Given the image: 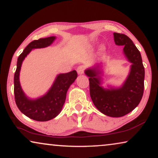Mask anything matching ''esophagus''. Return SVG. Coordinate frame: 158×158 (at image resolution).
Listing matches in <instances>:
<instances>
[{"mask_svg": "<svg viewBox=\"0 0 158 158\" xmlns=\"http://www.w3.org/2000/svg\"><path fill=\"white\" fill-rule=\"evenodd\" d=\"M84 66H79L77 69V73H78V74H79V75L84 74Z\"/></svg>", "mask_w": 158, "mask_h": 158, "instance_id": "1", "label": "esophagus"}]
</instances>
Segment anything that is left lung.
<instances>
[{
  "instance_id": "1",
  "label": "left lung",
  "mask_w": 158,
  "mask_h": 158,
  "mask_svg": "<svg viewBox=\"0 0 158 158\" xmlns=\"http://www.w3.org/2000/svg\"><path fill=\"white\" fill-rule=\"evenodd\" d=\"M117 46H123V54L131 63L130 72L120 86L104 87L103 64H96L84 71L89 80L91 99L97 110L112 117L124 116L136 108L144 92L145 68L140 52L127 35L114 33Z\"/></svg>"
}]
</instances>
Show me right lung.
Masks as SVG:
<instances>
[{
	"instance_id": "1",
	"label": "right lung",
	"mask_w": 158,
	"mask_h": 158,
	"mask_svg": "<svg viewBox=\"0 0 158 158\" xmlns=\"http://www.w3.org/2000/svg\"><path fill=\"white\" fill-rule=\"evenodd\" d=\"M56 39V36H50L33 41L18 58L17 67L14 74L15 103L23 114L34 120L48 121L59 115L66 101L69 88L77 77V73L75 70L58 74L46 94L35 99L28 97L22 89L19 77L23 60L33 49L48 47L54 43Z\"/></svg>"
}]
</instances>
